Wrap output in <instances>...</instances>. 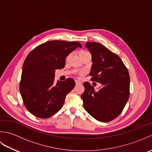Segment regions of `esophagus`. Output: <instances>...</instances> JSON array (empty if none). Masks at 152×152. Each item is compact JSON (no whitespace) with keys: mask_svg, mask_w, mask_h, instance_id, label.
Returning <instances> with one entry per match:
<instances>
[{"mask_svg":"<svg viewBox=\"0 0 152 152\" xmlns=\"http://www.w3.org/2000/svg\"><path fill=\"white\" fill-rule=\"evenodd\" d=\"M75 82H76V85H79V84H81V83H82L81 81H80V80H76Z\"/></svg>","mask_w":152,"mask_h":152,"instance_id":"obj_1","label":"esophagus"}]
</instances>
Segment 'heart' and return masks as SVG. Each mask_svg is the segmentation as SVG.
Masks as SVG:
<instances>
[{
    "label": "heart",
    "mask_w": 152,
    "mask_h": 152,
    "mask_svg": "<svg viewBox=\"0 0 152 152\" xmlns=\"http://www.w3.org/2000/svg\"><path fill=\"white\" fill-rule=\"evenodd\" d=\"M84 51H80V53H83V52H84ZM69 56H68V57H66V60H68V59H69Z\"/></svg>",
    "instance_id": "obj_1"
}]
</instances>
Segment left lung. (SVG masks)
I'll list each match as a JSON object with an SVG mask.
<instances>
[{
  "label": "left lung",
  "instance_id": "1",
  "mask_svg": "<svg viewBox=\"0 0 152 152\" xmlns=\"http://www.w3.org/2000/svg\"><path fill=\"white\" fill-rule=\"evenodd\" d=\"M93 64L89 75L101 83L98 91L88 82L81 97L86 110L96 120L108 122L121 114L129 97L130 77L128 70L118 55L101 44L86 42Z\"/></svg>",
  "mask_w": 152,
  "mask_h": 152
}]
</instances>
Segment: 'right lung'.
<instances>
[{
    "instance_id": "add662e5",
    "label": "right lung",
    "mask_w": 152,
    "mask_h": 152,
    "mask_svg": "<svg viewBox=\"0 0 152 152\" xmlns=\"http://www.w3.org/2000/svg\"><path fill=\"white\" fill-rule=\"evenodd\" d=\"M78 47L82 48L78 42L51 40L28 54L22 68L19 91L25 107L32 114L48 118L62 108L75 82L67 78L55 84V72L64 67L65 58Z\"/></svg>"
}]
</instances>
